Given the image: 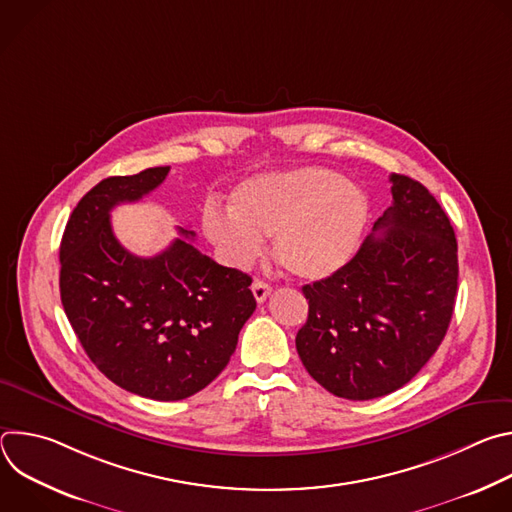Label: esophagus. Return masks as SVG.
Masks as SVG:
<instances>
[{"label": "esophagus", "instance_id": "1", "mask_svg": "<svg viewBox=\"0 0 512 512\" xmlns=\"http://www.w3.org/2000/svg\"><path fill=\"white\" fill-rule=\"evenodd\" d=\"M251 289H253V296H255V300H257L259 304H263V302L271 296V285L265 283V281H261V279H255L253 285H251Z\"/></svg>", "mask_w": 512, "mask_h": 512}]
</instances>
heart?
Masks as SVG:
<instances>
[{"label":"heart","mask_w":512,"mask_h":512,"mask_svg":"<svg viewBox=\"0 0 512 512\" xmlns=\"http://www.w3.org/2000/svg\"><path fill=\"white\" fill-rule=\"evenodd\" d=\"M369 198L338 172L306 166L261 174L233 188L229 210L206 204L202 229L233 265L251 263L271 235L275 261L300 279H322L356 253Z\"/></svg>","instance_id":"1"}]
</instances>
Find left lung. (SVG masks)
Masks as SVG:
<instances>
[{
	"label": "left lung",
	"mask_w": 512,
	"mask_h": 512,
	"mask_svg": "<svg viewBox=\"0 0 512 512\" xmlns=\"http://www.w3.org/2000/svg\"><path fill=\"white\" fill-rule=\"evenodd\" d=\"M393 204L336 273L304 285L296 336L306 371L350 401L407 385L442 344L456 304L458 243L448 214L417 180L391 174Z\"/></svg>",
	"instance_id": "left-lung-1"
}]
</instances>
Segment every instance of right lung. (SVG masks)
<instances>
[{"label": "right lung", "instance_id": "1", "mask_svg": "<svg viewBox=\"0 0 512 512\" xmlns=\"http://www.w3.org/2000/svg\"><path fill=\"white\" fill-rule=\"evenodd\" d=\"M170 166L111 176L72 210L60 243V300L95 367L121 389L180 401L227 367L255 312L251 277L202 255L192 231L137 257L113 235L111 210L156 190Z\"/></svg>", "mask_w": 512, "mask_h": 512}]
</instances>
